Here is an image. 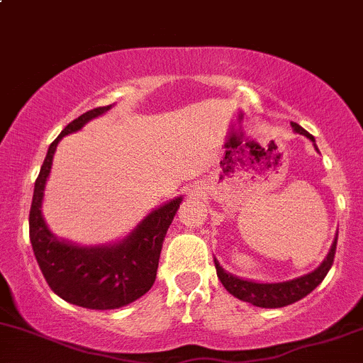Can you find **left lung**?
I'll return each mask as SVG.
<instances>
[{"mask_svg":"<svg viewBox=\"0 0 363 363\" xmlns=\"http://www.w3.org/2000/svg\"><path fill=\"white\" fill-rule=\"evenodd\" d=\"M291 127L294 133L308 138L310 141L313 143V146H315V139H313L312 134L306 133L303 127L298 125L296 122H291ZM315 150L318 151L317 146ZM336 245L337 234L336 238H334V242L333 246H330L328 257L324 258V262H322L315 270L305 274V276H300L284 282H257L248 281V279H241L238 276H233L230 272H225L217 260H215V269H217V276L220 279L222 286H224L233 296H236L238 300L246 301V303H252L255 306H262V308H281V306L291 305L294 301L305 298L306 294L312 293L313 289L324 281L329 269L333 267L334 255H336Z\"/></svg>","mask_w":363,"mask_h":363,"instance_id":"8db88e82","label":"left lung"}]
</instances>
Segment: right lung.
<instances>
[{
  "label": "right lung",
  "instance_id": "obj_1",
  "mask_svg": "<svg viewBox=\"0 0 363 363\" xmlns=\"http://www.w3.org/2000/svg\"><path fill=\"white\" fill-rule=\"evenodd\" d=\"M110 108L111 105L86 111L51 143L35 179L29 213L30 245L51 291L72 305L91 310L121 308L150 291L157 279L163 240L182 201V196H179L163 203L146 215L133 233L113 245L79 246L58 240L48 229L41 205L58 143Z\"/></svg>",
  "mask_w": 363,
  "mask_h": 363
}]
</instances>
